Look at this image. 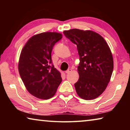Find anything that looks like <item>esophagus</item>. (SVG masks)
Here are the masks:
<instances>
[{
    "label": "esophagus",
    "instance_id": "obj_1",
    "mask_svg": "<svg viewBox=\"0 0 130 130\" xmlns=\"http://www.w3.org/2000/svg\"><path fill=\"white\" fill-rule=\"evenodd\" d=\"M72 70L71 69H68L67 70H66V71H65V73L69 74V73H70V72H72Z\"/></svg>",
    "mask_w": 130,
    "mask_h": 130
}]
</instances>
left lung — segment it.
<instances>
[{
  "label": "left lung",
  "mask_w": 130,
  "mask_h": 130,
  "mask_svg": "<svg viewBox=\"0 0 130 130\" xmlns=\"http://www.w3.org/2000/svg\"><path fill=\"white\" fill-rule=\"evenodd\" d=\"M63 33L77 45L80 56L79 78L74 84L77 93L84 100L98 98L106 89L113 72L109 46L100 34L91 30L74 28Z\"/></svg>",
  "instance_id": "obj_1"
}]
</instances>
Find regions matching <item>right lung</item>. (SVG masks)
Returning a JSON list of instances; mask_svg holds the SVG:
<instances>
[{
	"label": "right lung",
	"mask_w": 130,
	"mask_h": 130,
	"mask_svg": "<svg viewBox=\"0 0 130 130\" xmlns=\"http://www.w3.org/2000/svg\"><path fill=\"white\" fill-rule=\"evenodd\" d=\"M62 37V34L56 32L35 35L22 50L19 73L28 92L37 98H52L62 81L60 72L50 65L53 47Z\"/></svg>",
	"instance_id": "right-lung-1"
}]
</instances>
